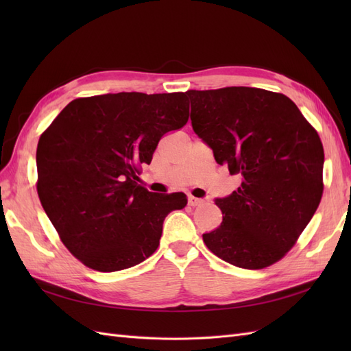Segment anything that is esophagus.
Here are the masks:
<instances>
[{"mask_svg": "<svg viewBox=\"0 0 351 351\" xmlns=\"http://www.w3.org/2000/svg\"><path fill=\"white\" fill-rule=\"evenodd\" d=\"M187 204H189L190 206H197V205H200V204H202V200H200V199H197V197H195V196H189V199H187Z\"/></svg>", "mask_w": 351, "mask_h": 351, "instance_id": "1", "label": "esophagus"}]
</instances>
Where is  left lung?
I'll list each match as a JSON object with an SVG mask.
<instances>
[{"mask_svg": "<svg viewBox=\"0 0 351 351\" xmlns=\"http://www.w3.org/2000/svg\"><path fill=\"white\" fill-rule=\"evenodd\" d=\"M193 130L241 184L217 199L221 226L206 247L234 267L281 261L309 224L324 193V146L295 104L278 92L231 86L187 90Z\"/></svg>", "mask_w": 351, "mask_h": 351, "instance_id": "obj_1", "label": "left lung"}]
</instances>
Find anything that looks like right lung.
<instances>
[{"instance_id": "obj_1", "label": "right lung", "mask_w": 351, "mask_h": 351, "mask_svg": "<svg viewBox=\"0 0 351 351\" xmlns=\"http://www.w3.org/2000/svg\"><path fill=\"white\" fill-rule=\"evenodd\" d=\"M189 120L186 92H120L77 98L40 134L36 190L60 240L84 267L115 272L158 249L183 193L137 184L161 137Z\"/></svg>"}]
</instances>
